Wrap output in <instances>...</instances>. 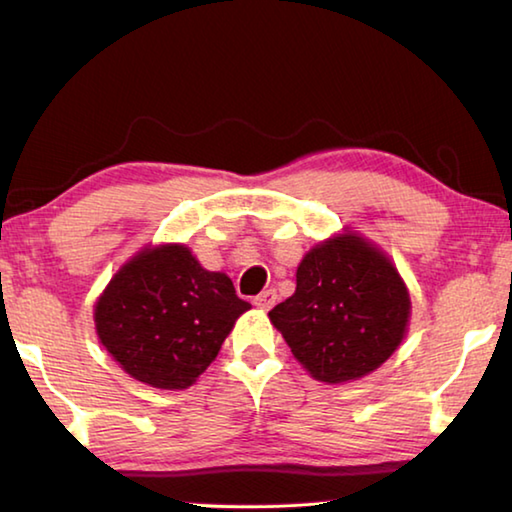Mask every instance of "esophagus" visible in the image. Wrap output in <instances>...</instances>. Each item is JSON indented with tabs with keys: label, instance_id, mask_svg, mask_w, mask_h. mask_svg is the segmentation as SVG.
Returning <instances> with one entry per match:
<instances>
[{
	"label": "esophagus",
	"instance_id": "esophagus-1",
	"mask_svg": "<svg viewBox=\"0 0 512 512\" xmlns=\"http://www.w3.org/2000/svg\"><path fill=\"white\" fill-rule=\"evenodd\" d=\"M275 300H277V293H275L273 289H268V291L259 293V296H257L253 302H255V307L268 311V309H271V307L275 305Z\"/></svg>",
	"mask_w": 512,
	"mask_h": 512
}]
</instances>
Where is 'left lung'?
<instances>
[{
    "label": "left lung",
    "instance_id": "1",
    "mask_svg": "<svg viewBox=\"0 0 512 512\" xmlns=\"http://www.w3.org/2000/svg\"><path fill=\"white\" fill-rule=\"evenodd\" d=\"M409 309V291L391 259L361 237L341 235L309 250L296 293L268 316L311 377L341 384L391 357Z\"/></svg>",
    "mask_w": 512,
    "mask_h": 512
}]
</instances>
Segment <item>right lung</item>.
<instances>
[{
  "instance_id": "obj_1",
  "label": "right lung",
  "mask_w": 512,
  "mask_h": 512,
  "mask_svg": "<svg viewBox=\"0 0 512 512\" xmlns=\"http://www.w3.org/2000/svg\"><path fill=\"white\" fill-rule=\"evenodd\" d=\"M250 305L232 280L196 262L189 248H146L94 307L97 334L128 375L155 388H187L216 359Z\"/></svg>"
}]
</instances>
